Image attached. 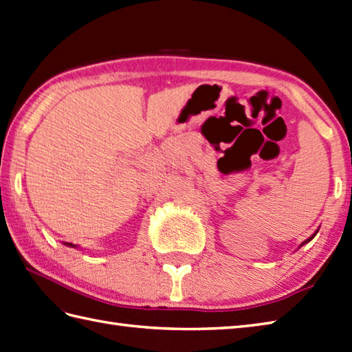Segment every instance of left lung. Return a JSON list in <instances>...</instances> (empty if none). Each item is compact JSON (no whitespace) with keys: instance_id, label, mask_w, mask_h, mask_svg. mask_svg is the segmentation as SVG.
<instances>
[{"instance_id":"obj_1","label":"left lung","mask_w":352,"mask_h":352,"mask_svg":"<svg viewBox=\"0 0 352 352\" xmlns=\"http://www.w3.org/2000/svg\"><path fill=\"white\" fill-rule=\"evenodd\" d=\"M318 231H320V230H316V231H315V232H314V234H312V235H310V236H309V239H307V240H305V241H303V243H301V244H300V246H298V249H300V248H301V246H305V244H307V243H309V241H310V240H314V236H315V235H316V234H318Z\"/></svg>"}]
</instances>
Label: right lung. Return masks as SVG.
Returning a JSON list of instances; mask_svg holds the SVG:
<instances>
[{
	"mask_svg": "<svg viewBox=\"0 0 352 352\" xmlns=\"http://www.w3.org/2000/svg\"><path fill=\"white\" fill-rule=\"evenodd\" d=\"M65 244V246H69V248H75V249H78V246H75V244H73V243H64Z\"/></svg>",
	"mask_w": 352,
	"mask_h": 352,
	"instance_id": "right-lung-1",
	"label": "right lung"
}]
</instances>
